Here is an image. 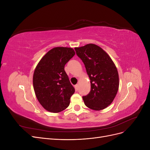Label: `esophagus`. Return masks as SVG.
I'll list each match as a JSON object with an SVG mask.
<instances>
[{
	"label": "esophagus",
	"instance_id": "1",
	"mask_svg": "<svg viewBox=\"0 0 150 150\" xmlns=\"http://www.w3.org/2000/svg\"><path fill=\"white\" fill-rule=\"evenodd\" d=\"M74 87H75L76 91H78V89H79V85H78V84H76V85L74 86Z\"/></svg>",
	"mask_w": 150,
	"mask_h": 150
}]
</instances>
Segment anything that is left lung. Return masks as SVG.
Masks as SVG:
<instances>
[{
    "instance_id": "1",
    "label": "left lung",
    "mask_w": 150,
    "mask_h": 150,
    "mask_svg": "<svg viewBox=\"0 0 150 150\" xmlns=\"http://www.w3.org/2000/svg\"><path fill=\"white\" fill-rule=\"evenodd\" d=\"M74 49L90 79L91 91L83 97L85 105L93 110H104L114 100L119 88V75L115 63L96 44Z\"/></svg>"
}]
</instances>
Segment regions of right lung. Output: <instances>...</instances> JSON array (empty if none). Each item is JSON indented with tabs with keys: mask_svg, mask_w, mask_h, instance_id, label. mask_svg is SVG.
<instances>
[{
	"mask_svg": "<svg viewBox=\"0 0 150 150\" xmlns=\"http://www.w3.org/2000/svg\"><path fill=\"white\" fill-rule=\"evenodd\" d=\"M74 54L72 48L54 47L45 54L35 67L33 75L34 92L40 104L48 111L61 112L69 105L75 89L64 66Z\"/></svg>",
	"mask_w": 150,
	"mask_h": 150,
	"instance_id": "obj_1",
	"label": "right lung"
}]
</instances>
